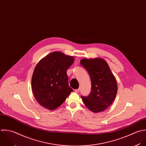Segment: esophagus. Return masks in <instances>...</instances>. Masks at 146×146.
Masks as SVG:
<instances>
[{"label": "esophagus", "mask_w": 146, "mask_h": 146, "mask_svg": "<svg viewBox=\"0 0 146 146\" xmlns=\"http://www.w3.org/2000/svg\"><path fill=\"white\" fill-rule=\"evenodd\" d=\"M80 92V89H76L75 90H74V92L75 93H78Z\"/></svg>", "instance_id": "34e87169"}]
</instances>
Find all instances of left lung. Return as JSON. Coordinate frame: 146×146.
Wrapping results in <instances>:
<instances>
[{
  "mask_svg": "<svg viewBox=\"0 0 146 146\" xmlns=\"http://www.w3.org/2000/svg\"><path fill=\"white\" fill-rule=\"evenodd\" d=\"M80 64L90 77L92 90L88 97L81 96L85 105L93 113L106 110L115 100L118 85L107 62L101 58H83Z\"/></svg>",
  "mask_w": 146,
  "mask_h": 146,
  "instance_id": "1",
  "label": "left lung"
}]
</instances>
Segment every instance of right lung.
Here are the masks:
<instances>
[{"label":"right lung","mask_w":146,"mask_h":146,"mask_svg":"<svg viewBox=\"0 0 146 146\" xmlns=\"http://www.w3.org/2000/svg\"><path fill=\"white\" fill-rule=\"evenodd\" d=\"M74 61L73 56L55 51L37 63L31 84L33 94L41 106L49 110H55L73 92L68 85L66 71Z\"/></svg>","instance_id":"obj_1"}]
</instances>
